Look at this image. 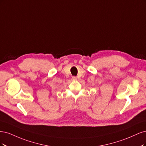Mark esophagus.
Returning a JSON list of instances; mask_svg holds the SVG:
<instances>
[{
  "mask_svg": "<svg viewBox=\"0 0 146 146\" xmlns=\"http://www.w3.org/2000/svg\"><path fill=\"white\" fill-rule=\"evenodd\" d=\"M72 79L73 80H76V79H77V78H76V76H73V77L72 78Z\"/></svg>",
  "mask_w": 146,
  "mask_h": 146,
  "instance_id": "esophagus-1",
  "label": "esophagus"
}]
</instances>
